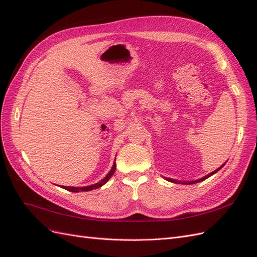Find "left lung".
Returning a JSON list of instances; mask_svg holds the SVG:
<instances>
[{
    "mask_svg": "<svg viewBox=\"0 0 257 257\" xmlns=\"http://www.w3.org/2000/svg\"><path fill=\"white\" fill-rule=\"evenodd\" d=\"M225 164H223L221 167H219L217 169H215L214 172H212L211 174H209V175H207V176H205V177H203V178H200V179H198V180H195V181H179V180H175V179H170V178H165L167 181H170V182H174V183H182V184H194V183H197V182H200V181H204V180H206L207 178H209L210 176H212V175H214L215 173H217L219 172V170L224 166Z\"/></svg>",
    "mask_w": 257,
    "mask_h": 257,
    "instance_id": "8db88e82",
    "label": "left lung"
}]
</instances>
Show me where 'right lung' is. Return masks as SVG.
Wrapping results in <instances>:
<instances>
[{"instance_id": "add662e5", "label": "right lung", "mask_w": 257, "mask_h": 257, "mask_svg": "<svg viewBox=\"0 0 257 257\" xmlns=\"http://www.w3.org/2000/svg\"><path fill=\"white\" fill-rule=\"evenodd\" d=\"M114 170H115V163H113L112 168L110 169V172L107 174V176L104 179H102V180H100L99 182L95 183V184H92V185H89V186H82V188H75V186H63V185H62V188L69 191V192H75V193L76 192H81V191L82 192H87V191H92V190H94V189H98L102 185H104L108 180H109V179L111 178V176L113 175Z\"/></svg>"}]
</instances>
